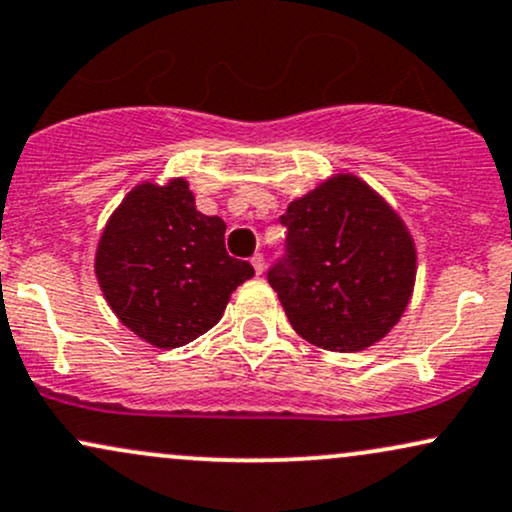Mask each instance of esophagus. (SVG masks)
I'll return each mask as SVG.
<instances>
[{"label": "esophagus", "instance_id": "34e87169", "mask_svg": "<svg viewBox=\"0 0 512 512\" xmlns=\"http://www.w3.org/2000/svg\"><path fill=\"white\" fill-rule=\"evenodd\" d=\"M252 267H255L257 274H264V255L262 252H257V255H252Z\"/></svg>", "mask_w": 512, "mask_h": 512}]
</instances>
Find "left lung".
I'll return each mask as SVG.
<instances>
[{"mask_svg": "<svg viewBox=\"0 0 512 512\" xmlns=\"http://www.w3.org/2000/svg\"><path fill=\"white\" fill-rule=\"evenodd\" d=\"M288 255L267 274L288 322L331 353L365 350L400 322L417 276L415 238L355 174H334L288 205Z\"/></svg>", "mask_w": 512, "mask_h": 512, "instance_id": "8db88e82", "label": "left lung"}]
</instances>
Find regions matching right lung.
<instances>
[{"mask_svg":"<svg viewBox=\"0 0 512 512\" xmlns=\"http://www.w3.org/2000/svg\"><path fill=\"white\" fill-rule=\"evenodd\" d=\"M224 233V219L197 212L183 176L128 190L95 252L97 283L119 322L164 350L212 329L231 293L255 276L229 257Z\"/></svg>","mask_w":512,"mask_h":512,"instance_id":"obj_1","label":"right lung"}]
</instances>
